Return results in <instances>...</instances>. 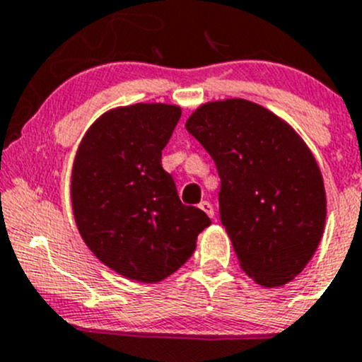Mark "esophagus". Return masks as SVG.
Returning <instances> with one entry per match:
<instances>
[{
	"instance_id": "obj_1",
	"label": "esophagus",
	"mask_w": 362,
	"mask_h": 362,
	"mask_svg": "<svg viewBox=\"0 0 362 362\" xmlns=\"http://www.w3.org/2000/svg\"><path fill=\"white\" fill-rule=\"evenodd\" d=\"M199 207L202 209L204 212H206L209 218H214V207H212L211 202H207V200H202V202L199 204Z\"/></svg>"
}]
</instances>
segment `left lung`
<instances>
[{"label":"left lung","mask_w":362,"mask_h":362,"mask_svg":"<svg viewBox=\"0 0 362 362\" xmlns=\"http://www.w3.org/2000/svg\"><path fill=\"white\" fill-rule=\"evenodd\" d=\"M185 127L218 167L219 216L242 270L263 288L291 282L326 225V189L310 148L284 118L245 99L202 104Z\"/></svg>","instance_id":"8db88e82"}]
</instances>
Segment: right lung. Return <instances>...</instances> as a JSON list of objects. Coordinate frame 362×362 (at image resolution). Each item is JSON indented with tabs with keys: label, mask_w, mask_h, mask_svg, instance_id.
I'll use <instances>...</instances> for the list:
<instances>
[{
	"label": "right lung",
	"mask_w": 362,
	"mask_h": 362,
	"mask_svg": "<svg viewBox=\"0 0 362 362\" xmlns=\"http://www.w3.org/2000/svg\"><path fill=\"white\" fill-rule=\"evenodd\" d=\"M181 118L163 103L118 106L103 113L80 141L71 173L78 232L107 268L155 284L188 262L211 225L200 209L182 206L162 167V150Z\"/></svg>",
	"instance_id": "obj_1"
}]
</instances>
